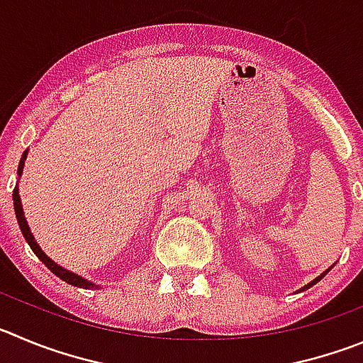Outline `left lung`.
Returning <instances> with one entry per match:
<instances>
[{
  "instance_id": "left-lung-1",
  "label": "left lung",
  "mask_w": 363,
  "mask_h": 363,
  "mask_svg": "<svg viewBox=\"0 0 363 363\" xmlns=\"http://www.w3.org/2000/svg\"><path fill=\"white\" fill-rule=\"evenodd\" d=\"M333 267H335V263H333V265H331V267H330V269H328V270H324V272H323V274H320V276H317V277H315V279H313V281H310V283H308V284H304L303 289H299V290H297V292H304V290L311 289V286H313V284H315V283H319V281H320V279H323V277H324V276H326V274H328V272H330V270H331V269H333Z\"/></svg>"
}]
</instances>
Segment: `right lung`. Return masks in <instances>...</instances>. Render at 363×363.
Listing matches in <instances>:
<instances>
[{
  "mask_svg": "<svg viewBox=\"0 0 363 363\" xmlns=\"http://www.w3.org/2000/svg\"><path fill=\"white\" fill-rule=\"evenodd\" d=\"M26 155H28V150H25V154H23L21 161H19L18 179H21V175H23V168H25ZM12 199H13V209H16V218H18L19 228H21L23 236H25V240H26V242H28L30 249L33 250V254H35L37 258H39L40 262L44 263V265L48 267V269L52 270V272L55 274L57 277H60V279H62V281H66L67 284H73V286H79V289H86V290H89V289H100V284H94L93 281L86 279V277L79 276V274H74V272H71V270L64 269V267H60L59 263L53 262V259L50 258L48 254H44V250L40 249L39 243H37L35 238H33L32 231H30V228H28V222H26V218H25V211H23L21 197H19V184H16V188H13Z\"/></svg>",
  "mask_w": 363,
  "mask_h": 363,
  "instance_id": "right-lung-1",
  "label": "right lung"
}]
</instances>
